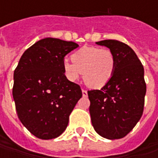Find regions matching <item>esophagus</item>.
I'll use <instances>...</instances> for the list:
<instances>
[{"label":"esophagus","instance_id":"obj_1","mask_svg":"<svg viewBox=\"0 0 158 158\" xmlns=\"http://www.w3.org/2000/svg\"><path fill=\"white\" fill-rule=\"evenodd\" d=\"M82 96H83V97H87V96H88L87 90H85V89H82Z\"/></svg>","mask_w":158,"mask_h":158}]
</instances>
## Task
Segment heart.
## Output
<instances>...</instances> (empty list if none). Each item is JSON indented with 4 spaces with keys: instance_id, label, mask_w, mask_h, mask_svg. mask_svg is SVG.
Wrapping results in <instances>:
<instances>
[{
    "instance_id": "obj_1",
    "label": "heart",
    "mask_w": 158,
    "mask_h": 158,
    "mask_svg": "<svg viewBox=\"0 0 158 158\" xmlns=\"http://www.w3.org/2000/svg\"><path fill=\"white\" fill-rule=\"evenodd\" d=\"M65 60L63 72L69 81H76L82 73L84 82L91 88L104 87L111 80L115 69V59L109 49L84 46Z\"/></svg>"
}]
</instances>
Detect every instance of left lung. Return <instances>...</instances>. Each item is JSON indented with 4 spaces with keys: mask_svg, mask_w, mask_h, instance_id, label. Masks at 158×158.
<instances>
[{
    "mask_svg": "<svg viewBox=\"0 0 158 158\" xmlns=\"http://www.w3.org/2000/svg\"><path fill=\"white\" fill-rule=\"evenodd\" d=\"M96 44L110 49L115 59V69L101 89L88 91L91 123L102 137L120 139L143 115L146 94L143 66L134 50L122 42L107 40Z\"/></svg>",
    "mask_w": 158,
    "mask_h": 158,
    "instance_id": "1",
    "label": "left lung"
}]
</instances>
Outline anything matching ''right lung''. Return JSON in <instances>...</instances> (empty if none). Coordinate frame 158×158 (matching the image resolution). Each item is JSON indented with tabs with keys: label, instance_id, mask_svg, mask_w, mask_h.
I'll return each instance as SVG.
<instances>
[{
	"label": "right lung",
	"instance_id": "right-lung-1",
	"mask_svg": "<svg viewBox=\"0 0 158 158\" xmlns=\"http://www.w3.org/2000/svg\"><path fill=\"white\" fill-rule=\"evenodd\" d=\"M78 46L53 38L39 40L23 53L14 71L12 94L18 118L40 139L60 136L82 98L80 86L67 79L62 66L64 57Z\"/></svg>",
	"mask_w": 158,
	"mask_h": 158
}]
</instances>
